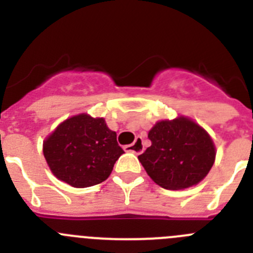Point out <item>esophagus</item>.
I'll list each match as a JSON object with an SVG mask.
<instances>
[{"label": "esophagus", "instance_id": "34e87169", "mask_svg": "<svg viewBox=\"0 0 253 253\" xmlns=\"http://www.w3.org/2000/svg\"><path fill=\"white\" fill-rule=\"evenodd\" d=\"M143 149H144V146H143V140H142V138H140V137H137V138H135V140L131 143V144L124 147V151L133 152V153H135V154L142 153Z\"/></svg>", "mask_w": 253, "mask_h": 253}]
</instances>
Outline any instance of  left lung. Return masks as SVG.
Wrapping results in <instances>:
<instances>
[{"instance_id": "left-lung-1", "label": "left lung", "mask_w": 253, "mask_h": 253, "mask_svg": "<svg viewBox=\"0 0 253 253\" xmlns=\"http://www.w3.org/2000/svg\"><path fill=\"white\" fill-rule=\"evenodd\" d=\"M151 147L138 156L149 177L167 190H184L205 178L215 161V144L203 126L180 115L149 130Z\"/></svg>"}]
</instances>
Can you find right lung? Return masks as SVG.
Wrapping results in <instances>:
<instances>
[{
    "label": "right lung",
    "instance_id": "1",
    "mask_svg": "<svg viewBox=\"0 0 253 253\" xmlns=\"http://www.w3.org/2000/svg\"><path fill=\"white\" fill-rule=\"evenodd\" d=\"M51 173L73 187H90L106 180L124 153L104 118L86 113L60 123L43 142Z\"/></svg>",
    "mask_w": 253,
    "mask_h": 253
}]
</instances>
